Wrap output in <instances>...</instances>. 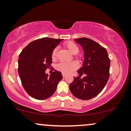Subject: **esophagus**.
Here are the masks:
<instances>
[{
    "label": "esophagus",
    "mask_w": 131,
    "mask_h": 131,
    "mask_svg": "<svg viewBox=\"0 0 131 131\" xmlns=\"http://www.w3.org/2000/svg\"><path fill=\"white\" fill-rule=\"evenodd\" d=\"M62 76H63V78H65L66 77V75L64 74H62Z\"/></svg>",
    "instance_id": "1"
}]
</instances>
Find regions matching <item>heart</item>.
Instances as JSON below:
<instances>
[{"label": "heart", "mask_w": 131, "mask_h": 131, "mask_svg": "<svg viewBox=\"0 0 131 131\" xmlns=\"http://www.w3.org/2000/svg\"><path fill=\"white\" fill-rule=\"evenodd\" d=\"M64 46L71 53L76 54L79 52V48L76 43L73 42H68L64 44ZM57 49L55 48L52 50V53H51V58L53 60H55L57 57ZM79 67V64L76 61H72L70 63H60L57 65V70L63 74H69L70 73H73L74 71L77 70Z\"/></svg>", "instance_id": "obj_1"}]
</instances>
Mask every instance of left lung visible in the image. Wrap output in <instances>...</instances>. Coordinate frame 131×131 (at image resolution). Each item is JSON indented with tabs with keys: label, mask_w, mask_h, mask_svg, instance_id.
Wrapping results in <instances>:
<instances>
[{
	"label": "left lung",
	"mask_w": 131,
	"mask_h": 131,
	"mask_svg": "<svg viewBox=\"0 0 131 131\" xmlns=\"http://www.w3.org/2000/svg\"><path fill=\"white\" fill-rule=\"evenodd\" d=\"M84 51L83 67L78 70L79 76L74 78L70 84L73 95L82 100H88L96 97L105 88L110 78V59L106 49L94 40L85 37L75 39Z\"/></svg>",
	"instance_id": "1"
}]
</instances>
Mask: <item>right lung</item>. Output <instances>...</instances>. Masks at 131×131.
I'll return each instance as SVG.
<instances>
[{"instance_id": "right-lung-1", "label": "right lung", "mask_w": 131, "mask_h": 131, "mask_svg": "<svg viewBox=\"0 0 131 131\" xmlns=\"http://www.w3.org/2000/svg\"><path fill=\"white\" fill-rule=\"evenodd\" d=\"M62 39L43 37L31 42L23 49L18 58V74L26 92L32 98L44 100L55 93L62 79L55 70L49 76L45 73L52 63L51 53Z\"/></svg>"}]
</instances>
